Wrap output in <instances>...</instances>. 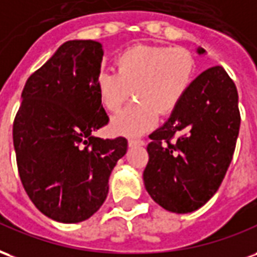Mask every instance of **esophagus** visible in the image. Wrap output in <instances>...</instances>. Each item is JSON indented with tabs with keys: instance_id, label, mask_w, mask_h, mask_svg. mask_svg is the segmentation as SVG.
Returning a JSON list of instances; mask_svg holds the SVG:
<instances>
[{
	"instance_id": "esophagus-1",
	"label": "esophagus",
	"mask_w": 257,
	"mask_h": 257,
	"mask_svg": "<svg viewBox=\"0 0 257 257\" xmlns=\"http://www.w3.org/2000/svg\"><path fill=\"white\" fill-rule=\"evenodd\" d=\"M145 142L142 141V140H138V138H130L128 140V147L133 148V147H142Z\"/></svg>"
}]
</instances>
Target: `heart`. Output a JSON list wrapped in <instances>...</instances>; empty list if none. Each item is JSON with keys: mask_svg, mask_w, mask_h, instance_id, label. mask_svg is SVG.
<instances>
[{"mask_svg": "<svg viewBox=\"0 0 257 257\" xmlns=\"http://www.w3.org/2000/svg\"><path fill=\"white\" fill-rule=\"evenodd\" d=\"M116 71H101L97 94L108 112H116L128 100L131 90L137 100L110 121L121 136H141L155 128L160 112L171 113L182 102L194 79L196 61L183 48L138 45L115 60Z\"/></svg>", "mask_w": 257, "mask_h": 257, "instance_id": "1", "label": "heart"}]
</instances>
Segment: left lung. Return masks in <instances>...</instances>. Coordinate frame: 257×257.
<instances>
[{"label": "left lung", "mask_w": 257, "mask_h": 257, "mask_svg": "<svg viewBox=\"0 0 257 257\" xmlns=\"http://www.w3.org/2000/svg\"><path fill=\"white\" fill-rule=\"evenodd\" d=\"M204 54L203 48H197ZM238 93L223 67L193 80L188 94L162 127L152 133L144 171L145 189L170 212L188 213L216 193L238 137Z\"/></svg>", "instance_id": "8db88e82"}]
</instances>
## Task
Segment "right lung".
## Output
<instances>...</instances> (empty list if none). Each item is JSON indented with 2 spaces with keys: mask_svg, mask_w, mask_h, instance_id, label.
I'll list each match as a JSON object with an SVG mask.
<instances>
[{
  "mask_svg": "<svg viewBox=\"0 0 257 257\" xmlns=\"http://www.w3.org/2000/svg\"><path fill=\"white\" fill-rule=\"evenodd\" d=\"M102 45L74 39L30 76L13 121L18 170L30 200L61 223L89 219L104 204L127 140L93 136L109 121L97 94Z\"/></svg>",
  "mask_w": 257,
  "mask_h": 257,
  "instance_id": "1",
  "label": "right lung"
}]
</instances>
